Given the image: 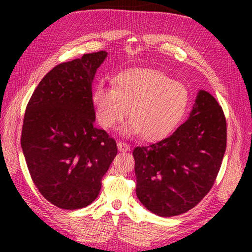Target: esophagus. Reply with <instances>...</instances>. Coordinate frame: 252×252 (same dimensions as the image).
Here are the masks:
<instances>
[{
	"instance_id": "obj_1",
	"label": "esophagus",
	"mask_w": 252,
	"mask_h": 252,
	"mask_svg": "<svg viewBox=\"0 0 252 252\" xmlns=\"http://www.w3.org/2000/svg\"><path fill=\"white\" fill-rule=\"evenodd\" d=\"M118 149H119V151H129L130 150V147H129V144H127L126 142L119 141L118 142Z\"/></svg>"
}]
</instances>
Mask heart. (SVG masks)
Returning <instances> with one entry per match:
<instances>
[{
	"label": "heart",
	"instance_id": "b5f03b06",
	"mask_svg": "<svg viewBox=\"0 0 252 252\" xmlns=\"http://www.w3.org/2000/svg\"><path fill=\"white\" fill-rule=\"evenodd\" d=\"M91 100L102 127H116L127 110L126 133L157 140L180 125L189 108L190 93L185 84L162 72L135 69L114 76L113 87L97 84Z\"/></svg>",
	"mask_w": 252,
	"mask_h": 252
}]
</instances>
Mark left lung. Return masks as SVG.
<instances>
[{
	"label": "left lung",
	"mask_w": 252,
	"mask_h": 252,
	"mask_svg": "<svg viewBox=\"0 0 252 252\" xmlns=\"http://www.w3.org/2000/svg\"><path fill=\"white\" fill-rule=\"evenodd\" d=\"M225 147L223 110L210 93L199 91L190 118L171 135L134 148L139 200L160 217L189 211L211 190Z\"/></svg>",
	"instance_id": "obj_1"
}]
</instances>
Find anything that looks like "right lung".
Here are the masks:
<instances>
[{"label":"right lung","mask_w":252,"mask_h":252,"mask_svg":"<svg viewBox=\"0 0 252 252\" xmlns=\"http://www.w3.org/2000/svg\"><path fill=\"white\" fill-rule=\"evenodd\" d=\"M108 53L58 64L37 85L25 110L21 147L40 193L74 210L94 201L118 153L116 140L94 126L92 82Z\"/></svg>","instance_id":"add662e5"}]
</instances>
